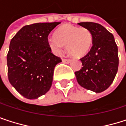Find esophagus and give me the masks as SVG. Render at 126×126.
I'll list each match as a JSON object with an SVG mask.
<instances>
[{
	"mask_svg": "<svg viewBox=\"0 0 126 126\" xmlns=\"http://www.w3.org/2000/svg\"><path fill=\"white\" fill-rule=\"evenodd\" d=\"M62 61L64 63H69L71 62V60H70V59H63Z\"/></svg>",
	"mask_w": 126,
	"mask_h": 126,
	"instance_id": "34e87169",
	"label": "esophagus"
}]
</instances>
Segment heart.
Here are the masks:
<instances>
[{"instance_id":"1","label":"heart","mask_w":126,"mask_h":126,"mask_svg":"<svg viewBox=\"0 0 126 126\" xmlns=\"http://www.w3.org/2000/svg\"><path fill=\"white\" fill-rule=\"evenodd\" d=\"M49 45L52 50L60 54L63 46H66L68 53L74 58H82L90 51L92 44V33L86 28L74 26L69 24L60 27L55 36L49 39Z\"/></svg>"}]
</instances>
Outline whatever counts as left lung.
<instances>
[{
  "instance_id": "obj_1",
  "label": "left lung",
  "mask_w": 126,
  "mask_h": 126,
  "mask_svg": "<svg viewBox=\"0 0 126 126\" xmlns=\"http://www.w3.org/2000/svg\"><path fill=\"white\" fill-rule=\"evenodd\" d=\"M92 33L93 46L80 59L82 68L75 72L80 86L95 93H101L112 83L118 69V49L114 36L101 25L86 22L78 23Z\"/></svg>"
}]
</instances>
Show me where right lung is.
I'll use <instances>...</instances> for the list:
<instances>
[{"label":"right lung","instance_id":"1","mask_svg":"<svg viewBox=\"0 0 126 126\" xmlns=\"http://www.w3.org/2000/svg\"><path fill=\"white\" fill-rule=\"evenodd\" d=\"M59 24L42 22L25 25L10 41L7 55L9 80L26 98H38L52 86L54 68L61 59L52 53L48 36Z\"/></svg>","mask_w":126,"mask_h":126}]
</instances>
